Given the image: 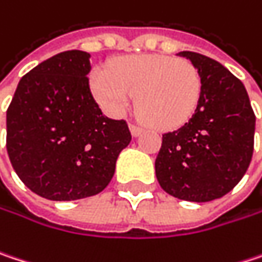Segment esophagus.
Returning <instances> with one entry per match:
<instances>
[{"label": "esophagus", "instance_id": "1", "mask_svg": "<svg viewBox=\"0 0 262 262\" xmlns=\"http://www.w3.org/2000/svg\"><path fill=\"white\" fill-rule=\"evenodd\" d=\"M130 132L133 136H139L142 132H144V129L141 127V126H136V124H130Z\"/></svg>", "mask_w": 262, "mask_h": 262}]
</instances>
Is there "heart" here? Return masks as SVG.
I'll list each match as a JSON object with an SVG mask.
<instances>
[{
	"label": "heart",
	"instance_id": "1",
	"mask_svg": "<svg viewBox=\"0 0 262 262\" xmlns=\"http://www.w3.org/2000/svg\"><path fill=\"white\" fill-rule=\"evenodd\" d=\"M94 97L112 115L124 114L138 94V109L159 130L187 123L200 105L201 75L187 60L162 55H132L114 61L107 72L91 75Z\"/></svg>",
	"mask_w": 262,
	"mask_h": 262
}]
</instances>
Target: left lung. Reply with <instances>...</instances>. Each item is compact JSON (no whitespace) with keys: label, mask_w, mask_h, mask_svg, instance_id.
Listing matches in <instances>:
<instances>
[{"label":"left lung","mask_w":262,"mask_h":262,"mask_svg":"<svg viewBox=\"0 0 262 262\" xmlns=\"http://www.w3.org/2000/svg\"><path fill=\"white\" fill-rule=\"evenodd\" d=\"M177 55L198 69L201 100L184 126L163 135L156 177L174 198L213 201L232 190L249 168L255 114L245 85L221 62L190 51Z\"/></svg>","instance_id":"8db88e82"}]
</instances>
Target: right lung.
<instances>
[{
  "label": "right lung",
  "instance_id": "add662e5",
  "mask_svg": "<svg viewBox=\"0 0 262 262\" xmlns=\"http://www.w3.org/2000/svg\"><path fill=\"white\" fill-rule=\"evenodd\" d=\"M90 54L66 51L17 83L7 109V153L22 183L41 198L75 201L100 193L132 141L124 120L103 115L86 75Z\"/></svg>",
  "mask_w": 262,
  "mask_h": 262
}]
</instances>
